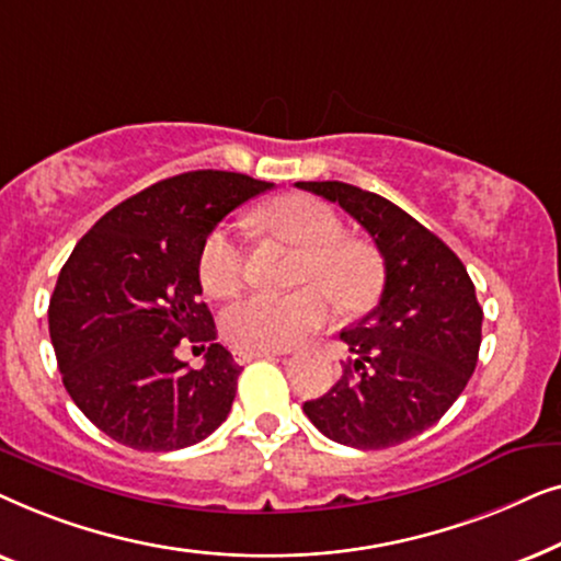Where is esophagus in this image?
<instances>
[{"label":"esophagus","mask_w":561,"mask_h":561,"mask_svg":"<svg viewBox=\"0 0 561 561\" xmlns=\"http://www.w3.org/2000/svg\"><path fill=\"white\" fill-rule=\"evenodd\" d=\"M275 355H280V352H275V350H234V359L240 365L252 363V359H260V357H275Z\"/></svg>","instance_id":"1"}]
</instances>
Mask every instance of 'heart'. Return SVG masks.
I'll return each instance as SVG.
<instances>
[{
  "label": "heart",
  "mask_w": 561,
  "mask_h": 561,
  "mask_svg": "<svg viewBox=\"0 0 561 561\" xmlns=\"http://www.w3.org/2000/svg\"><path fill=\"white\" fill-rule=\"evenodd\" d=\"M265 221L304 250L296 294H252L225 311L221 329L237 350H288L309 340L332 317V304L363 309L378 288V263L363 242L347 240L332 206L313 196H283ZM244 240L234 225L214 227L198 252V280L214 298L234 296L244 280Z\"/></svg>",
  "instance_id": "heart-1"
}]
</instances>
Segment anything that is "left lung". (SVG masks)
Segmentation results:
<instances>
[{"label":"left lung","instance_id":"left-lung-1","mask_svg":"<svg viewBox=\"0 0 561 561\" xmlns=\"http://www.w3.org/2000/svg\"><path fill=\"white\" fill-rule=\"evenodd\" d=\"M340 204L375 240L380 301L340 334L352 357L324 396L304 403L321 434L355 449H388L434 426L478 365L482 309L462 260L411 214L342 181H298Z\"/></svg>","mask_w":561,"mask_h":561}]
</instances>
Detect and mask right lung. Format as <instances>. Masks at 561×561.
<instances>
[{
    "label": "right lung",
    "mask_w": 561,
    "mask_h": 561,
    "mask_svg": "<svg viewBox=\"0 0 561 561\" xmlns=\"http://www.w3.org/2000/svg\"><path fill=\"white\" fill-rule=\"evenodd\" d=\"M273 183L227 171L158 181L106 211L60 267L50 342L73 403L114 442L171 451L227 419L242 367L217 340L198 280L206 234ZM181 341H211L198 371Z\"/></svg>",
    "instance_id": "add662e5"
}]
</instances>
